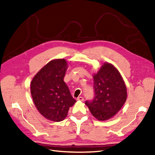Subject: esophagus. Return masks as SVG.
Segmentation results:
<instances>
[{"label":"esophagus","instance_id":"esophagus-1","mask_svg":"<svg viewBox=\"0 0 155 155\" xmlns=\"http://www.w3.org/2000/svg\"><path fill=\"white\" fill-rule=\"evenodd\" d=\"M77 100H79V101H83V97H79L77 98Z\"/></svg>","mask_w":155,"mask_h":155}]
</instances>
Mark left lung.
Wrapping results in <instances>:
<instances>
[{"instance_id":"left-lung-1","label":"left lung","mask_w":155,"mask_h":155,"mask_svg":"<svg viewBox=\"0 0 155 155\" xmlns=\"http://www.w3.org/2000/svg\"><path fill=\"white\" fill-rule=\"evenodd\" d=\"M94 98L85 104L99 120L111 118L126 102L127 88L120 73L110 63L102 65L94 75Z\"/></svg>"}]
</instances>
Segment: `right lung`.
Here are the masks:
<instances>
[{
	"label": "right lung",
	"mask_w": 155,
	"mask_h": 155,
	"mask_svg": "<svg viewBox=\"0 0 155 155\" xmlns=\"http://www.w3.org/2000/svg\"><path fill=\"white\" fill-rule=\"evenodd\" d=\"M67 62L65 59L50 61L32 79L31 92L37 110L44 117L58 122L67 116L76 100L64 81Z\"/></svg>",
	"instance_id": "right-lung-1"
}]
</instances>
